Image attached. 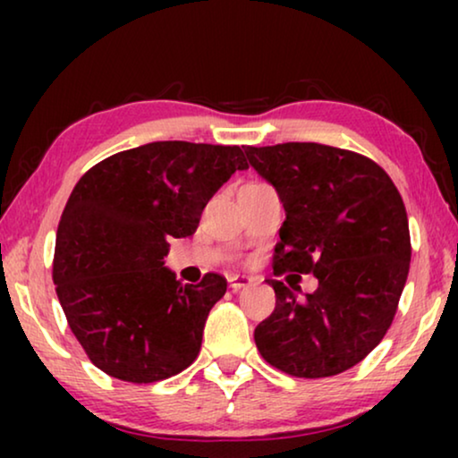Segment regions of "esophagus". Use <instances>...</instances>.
Instances as JSON below:
<instances>
[{
	"label": "esophagus",
	"instance_id": "34e87169",
	"mask_svg": "<svg viewBox=\"0 0 458 458\" xmlns=\"http://www.w3.org/2000/svg\"><path fill=\"white\" fill-rule=\"evenodd\" d=\"M254 279L248 277V275H229V285L233 287V292L242 290V287H248L252 285Z\"/></svg>",
	"mask_w": 458,
	"mask_h": 458
}]
</instances>
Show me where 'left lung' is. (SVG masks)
Listing matches in <instances>:
<instances>
[{"label":"left lung","instance_id":"8db88e82","mask_svg":"<svg viewBox=\"0 0 458 458\" xmlns=\"http://www.w3.org/2000/svg\"><path fill=\"white\" fill-rule=\"evenodd\" d=\"M246 156L285 208L273 271L318 279L304 300L268 279L277 302L254 329L256 348L293 377L348 371L384 340L404 290L411 233L403 198L384 168L350 149L290 141L246 146Z\"/></svg>","mask_w":458,"mask_h":458}]
</instances>
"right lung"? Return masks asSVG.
Instances as JSON below:
<instances>
[{
	"label": "right lung",
	"mask_w": 458,
	"mask_h": 458,
	"mask_svg": "<svg viewBox=\"0 0 458 458\" xmlns=\"http://www.w3.org/2000/svg\"><path fill=\"white\" fill-rule=\"evenodd\" d=\"M240 146L154 141L91 166L55 237V293L74 337L110 377L152 384L196 360L227 279L183 285L165 267L171 237L196 233L204 206L235 171Z\"/></svg>",
	"instance_id": "1"
}]
</instances>
